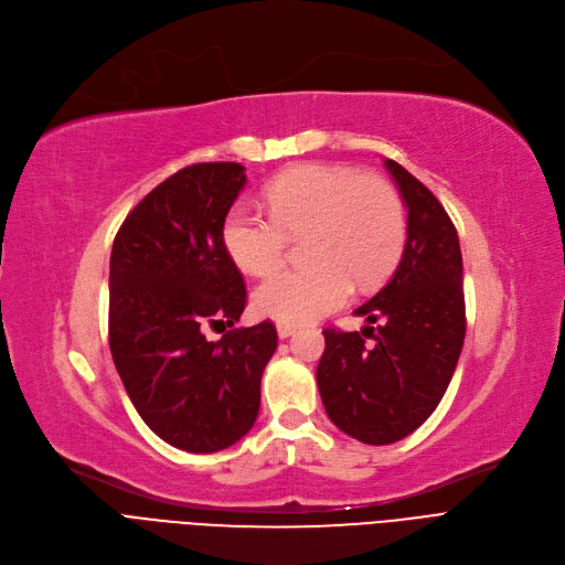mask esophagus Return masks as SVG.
<instances>
[{
	"label": "esophagus",
	"mask_w": 565,
	"mask_h": 565,
	"mask_svg": "<svg viewBox=\"0 0 565 565\" xmlns=\"http://www.w3.org/2000/svg\"><path fill=\"white\" fill-rule=\"evenodd\" d=\"M276 330H278V335L285 340V338H289V335H294V333H296V323L278 321V323H276Z\"/></svg>",
	"instance_id": "obj_1"
}]
</instances>
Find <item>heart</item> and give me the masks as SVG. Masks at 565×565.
<instances>
[{
    "instance_id": "1",
    "label": "heart",
    "mask_w": 565,
    "mask_h": 565,
    "mask_svg": "<svg viewBox=\"0 0 565 565\" xmlns=\"http://www.w3.org/2000/svg\"><path fill=\"white\" fill-rule=\"evenodd\" d=\"M269 216L232 210L223 223V246L237 267L255 278L276 274L289 239H306L310 267L285 271L255 289L262 317L303 323L338 310L353 282L372 287L399 262L406 212L396 189L381 175L349 166L306 163L267 189Z\"/></svg>"
}]
</instances>
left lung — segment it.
<instances>
[{
  "instance_id": "obj_1",
  "label": "left lung",
  "mask_w": 565,
  "mask_h": 565,
  "mask_svg": "<svg viewBox=\"0 0 565 565\" xmlns=\"http://www.w3.org/2000/svg\"><path fill=\"white\" fill-rule=\"evenodd\" d=\"M408 210L406 246L390 282L355 310L362 333L326 328L317 364L323 408L364 445L411 436L447 392L466 340L462 257L456 227L404 166L385 159ZM364 337L373 342L367 345Z\"/></svg>"
}]
</instances>
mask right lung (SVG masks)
Listing matches in <instances>:
<instances>
[{
  "label": "right lung",
  "mask_w": 565,
  "mask_h": 565,
  "mask_svg": "<svg viewBox=\"0 0 565 565\" xmlns=\"http://www.w3.org/2000/svg\"><path fill=\"white\" fill-rule=\"evenodd\" d=\"M246 184L235 161L193 163L127 214L109 262V347L141 419L169 445L212 454L242 440L259 413L262 372L278 347L271 321L235 326L246 285L223 223Z\"/></svg>",
  "instance_id": "add662e5"
}]
</instances>
